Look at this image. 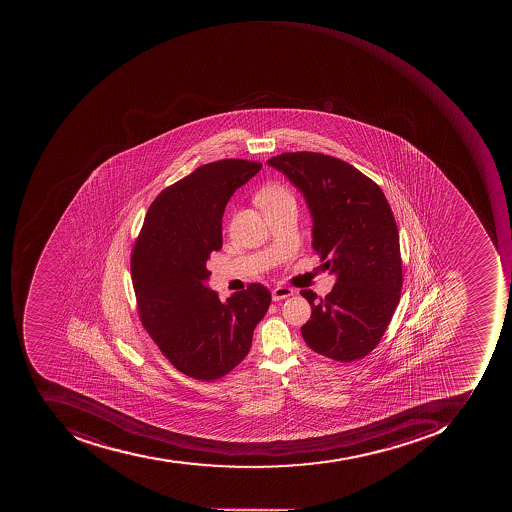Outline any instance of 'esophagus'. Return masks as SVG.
Wrapping results in <instances>:
<instances>
[{"mask_svg":"<svg viewBox=\"0 0 512 512\" xmlns=\"http://www.w3.org/2000/svg\"><path fill=\"white\" fill-rule=\"evenodd\" d=\"M294 295V291L291 288H286V286H277V288L272 289V300L278 301L283 300V298L291 297Z\"/></svg>","mask_w":512,"mask_h":512,"instance_id":"esophagus-1","label":"esophagus"}]
</instances>
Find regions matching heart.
<instances>
[{
	"mask_svg": "<svg viewBox=\"0 0 512 512\" xmlns=\"http://www.w3.org/2000/svg\"><path fill=\"white\" fill-rule=\"evenodd\" d=\"M258 201H260L263 208H268V206H272V204L294 200H292V195L289 194L286 189L278 188V186H272V188L264 189V191L258 195Z\"/></svg>",
	"mask_w": 512,
	"mask_h": 512,
	"instance_id": "b5f03b06",
	"label": "heart"
}]
</instances>
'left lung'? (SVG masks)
<instances>
[{
	"label": "left lung",
	"mask_w": 512,
	"mask_h": 512,
	"mask_svg": "<svg viewBox=\"0 0 512 512\" xmlns=\"http://www.w3.org/2000/svg\"><path fill=\"white\" fill-rule=\"evenodd\" d=\"M268 164L303 194L312 217V248L337 283L324 298L301 291L312 308L301 326L306 345L348 361L378 345L400 300V237L385 194L346 161L286 152Z\"/></svg>",
	"instance_id": "8db88e82"
}]
</instances>
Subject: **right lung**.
<instances>
[{
  "label": "right lung",
  "mask_w": 512,
  "mask_h": 512,
  "mask_svg": "<svg viewBox=\"0 0 512 512\" xmlns=\"http://www.w3.org/2000/svg\"><path fill=\"white\" fill-rule=\"evenodd\" d=\"M260 169L238 158L198 167L155 198L135 243L131 271L141 323L167 360L197 380H217L248 355L271 304V292L258 283L221 301L206 268L223 246L226 204Z\"/></svg>",
  "instance_id": "add662e5"
}]
</instances>
